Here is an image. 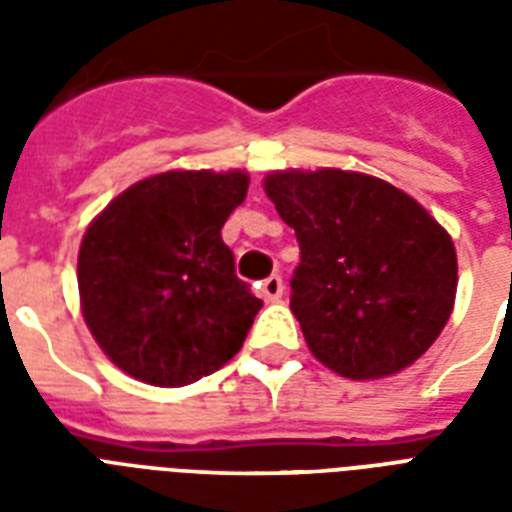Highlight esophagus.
Here are the masks:
<instances>
[{
	"instance_id": "1",
	"label": "esophagus",
	"mask_w": 512,
	"mask_h": 512,
	"mask_svg": "<svg viewBox=\"0 0 512 512\" xmlns=\"http://www.w3.org/2000/svg\"><path fill=\"white\" fill-rule=\"evenodd\" d=\"M260 292H263L265 300H279V297L284 295V281H281V276H268V279L263 281Z\"/></svg>"
}]
</instances>
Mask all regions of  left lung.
Wrapping results in <instances>:
<instances>
[{"label": "left lung", "instance_id": "8db88e82", "mask_svg": "<svg viewBox=\"0 0 512 512\" xmlns=\"http://www.w3.org/2000/svg\"><path fill=\"white\" fill-rule=\"evenodd\" d=\"M265 193L300 244L289 308L313 356L350 380L414 364L452 316L449 233L412 196L361 172H273Z\"/></svg>", "mask_w": 512, "mask_h": 512}]
</instances>
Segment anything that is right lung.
I'll return each instance as SVG.
<instances>
[{
	"label": "right lung",
	"instance_id": "right-lung-1",
	"mask_svg": "<svg viewBox=\"0 0 512 512\" xmlns=\"http://www.w3.org/2000/svg\"><path fill=\"white\" fill-rule=\"evenodd\" d=\"M247 188L239 170L162 172L119 193L84 233V321L135 380L180 388L217 372L247 340L263 303L220 236Z\"/></svg>",
	"mask_w": 512,
	"mask_h": 512
}]
</instances>
